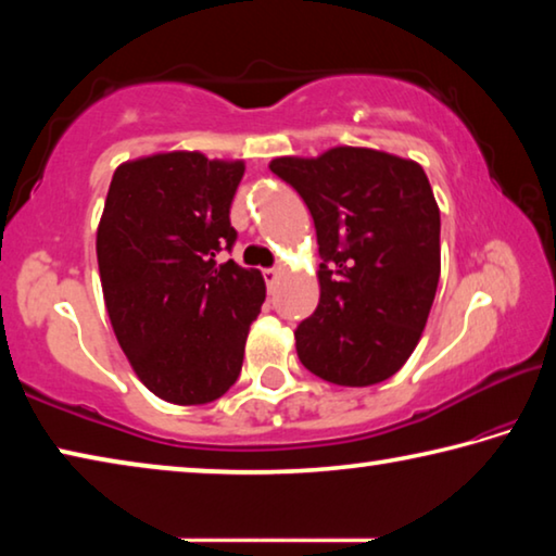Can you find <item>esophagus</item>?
Returning <instances> with one entry per match:
<instances>
[{
	"mask_svg": "<svg viewBox=\"0 0 556 556\" xmlns=\"http://www.w3.org/2000/svg\"><path fill=\"white\" fill-rule=\"evenodd\" d=\"M262 277H265V281H267V287H269V289H275V287H277V281H279V277H281V269H279V267H269V269L262 271Z\"/></svg>",
	"mask_w": 556,
	"mask_h": 556,
	"instance_id": "obj_1",
	"label": "esophagus"
}]
</instances>
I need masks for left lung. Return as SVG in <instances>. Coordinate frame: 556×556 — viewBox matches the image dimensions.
I'll return each instance as SVG.
<instances>
[{
	"label": "left lung",
	"mask_w": 556,
	"mask_h": 556,
	"mask_svg": "<svg viewBox=\"0 0 556 556\" xmlns=\"http://www.w3.org/2000/svg\"><path fill=\"white\" fill-rule=\"evenodd\" d=\"M269 168L304 199L324 260L321 299L294 331L299 361L343 388L392 378L419 343L441 275L425 168L365 147L279 156Z\"/></svg>",
	"instance_id": "obj_1"
}]
</instances>
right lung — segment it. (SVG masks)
I'll list each match as a JSON object with an SVG mask.
<instances>
[{
    "instance_id": "1",
    "label": "right lung",
    "mask_w": 556,
    "mask_h": 556,
    "mask_svg": "<svg viewBox=\"0 0 556 556\" xmlns=\"http://www.w3.org/2000/svg\"><path fill=\"white\" fill-rule=\"evenodd\" d=\"M242 174V162L164 152L112 176L96 242L108 316L137 378L172 404L232 388L265 301L260 269L215 260L238 238Z\"/></svg>"
}]
</instances>
